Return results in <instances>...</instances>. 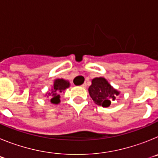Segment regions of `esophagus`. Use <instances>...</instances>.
Wrapping results in <instances>:
<instances>
[{"instance_id": "esophagus-1", "label": "esophagus", "mask_w": 158, "mask_h": 158, "mask_svg": "<svg viewBox=\"0 0 158 158\" xmlns=\"http://www.w3.org/2000/svg\"><path fill=\"white\" fill-rule=\"evenodd\" d=\"M81 86H82V87H83V88H86V86H87V85H86V83H84Z\"/></svg>"}]
</instances>
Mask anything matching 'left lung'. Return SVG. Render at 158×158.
Listing matches in <instances>:
<instances>
[{
	"label": "left lung",
	"mask_w": 158,
	"mask_h": 158,
	"mask_svg": "<svg viewBox=\"0 0 158 158\" xmlns=\"http://www.w3.org/2000/svg\"><path fill=\"white\" fill-rule=\"evenodd\" d=\"M89 93L97 105L104 107H109L111 100H115V96L119 94L104 77L94 78L92 81V85L89 88Z\"/></svg>",
	"instance_id": "1"
}]
</instances>
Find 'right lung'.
I'll list each match as a JSON object with an SVG mask.
<instances>
[{
    "label": "right lung",
    "mask_w": 158,
    "mask_h": 158,
    "mask_svg": "<svg viewBox=\"0 0 158 158\" xmlns=\"http://www.w3.org/2000/svg\"><path fill=\"white\" fill-rule=\"evenodd\" d=\"M69 86V81L63 80V79H57L54 81V85L52 88L51 93H49L48 95H51L52 98L51 101L53 104H58L60 102V93L63 92L65 89Z\"/></svg>",
    "instance_id": "1"
}]
</instances>
